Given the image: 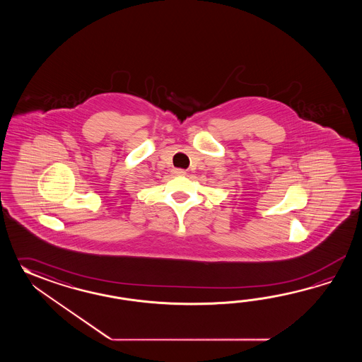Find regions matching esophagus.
Segmentation results:
<instances>
[{
	"label": "esophagus",
	"mask_w": 362,
	"mask_h": 362,
	"mask_svg": "<svg viewBox=\"0 0 362 362\" xmlns=\"http://www.w3.org/2000/svg\"><path fill=\"white\" fill-rule=\"evenodd\" d=\"M185 172L184 170H180V168H176V170H173V175H176V176H184Z\"/></svg>",
	"instance_id": "1"
}]
</instances>
